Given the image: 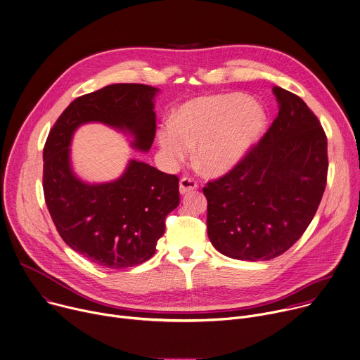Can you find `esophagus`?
Returning <instances> with one entry per match:
<instances>
[{"label": "esophagus", "instance_id": "1", "mask_svg": "<svg viewBox=\"0 0 360 360\" xmlns=\"http://www.w3.org/2000/svg\"><path fill=\"white\" fill-rule=\"evenodd\" d=\"M197 188V183L190 177H183L180 180V194H187Z\"/></svg>", "mask_w": 360, "mask_h": 360}]
</instances>
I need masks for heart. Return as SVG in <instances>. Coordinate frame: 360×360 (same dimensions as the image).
Instances as JSON below:
<instances>
[{
  "mask_svg": "<svg viewBox=\"0 0 360 360\" xmlns=\"http://www.w3.org/2000/svg\"><path fill=\"white\" fill-rule=\"evenodd\" d=\"M264 122L262 108L244 95L201 96L177 109L172 126L159 130L158 143L167 166L181 163L195 146L197 165L219 176L241 162Z\"/></svg>",
  "mask_w": 360,
  "mask_h": 360,
  "instance_id": "obj_1",
  "label": "heart"
}]
</instances>
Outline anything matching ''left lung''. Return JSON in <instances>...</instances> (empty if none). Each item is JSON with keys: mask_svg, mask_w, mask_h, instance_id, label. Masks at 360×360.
Segmentation results:
<instances>
[{"mask_svg": "<svg viewBox=\"0 0 360 360\" xmlns=\"http://www.w3.org/2000/svg\"><path fill=\"white\" fill-rule=\"evenodd\" d=\"M278 116L247 156L210 181L207 234L214 248L241 261L272 259L311 224L328 174L326 134L297 95L274 86Z\"/></svg>", "mask_w": 360, "mask_h": 360, "instance_id": "1", "label": "left lung"}]
</instances>
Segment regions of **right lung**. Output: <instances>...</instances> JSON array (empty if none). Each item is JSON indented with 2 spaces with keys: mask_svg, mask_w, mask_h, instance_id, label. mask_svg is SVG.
<instances>
[{
  "mask_svg": "<svg viewBox=\"0 0 360 360\" xmlns=\"http://www.w3.org/2000/svg\"><path fill=\"white\" fill-rule=\"evenodd\" d=\"M160 89L115 84L77 98L51 129L44 148V194L62 240L91 262L110 269L153 257L167 214L180 202L179 179L130 159L120 177L88 183L72 167L78 127L102 123L127 136L134 150H150L156 134L155 98Z\"/></svg>",
  "mask_w": 360,
  "mask_h": 360,
  "instance_id": "right-lung-1",
  "label": "right lung"
}]
</instances>
